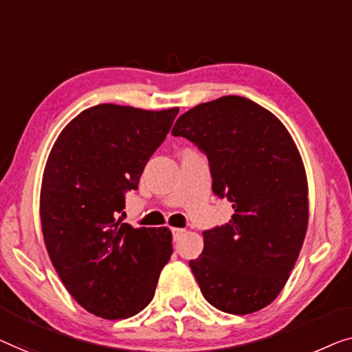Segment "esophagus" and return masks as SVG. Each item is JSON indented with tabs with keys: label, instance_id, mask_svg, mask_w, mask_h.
<instances>
[{
	"label": "esophagus",
	"instance_id": "esophagus-1",
	"mask_svg": "<svg viewBox=\"0 0 352 352\" xmlns=\"http://www.w3.org/2000/svg\"><path fill=\"white\" fill-rule=\"evenodd\" d=\"M183 232H185V230H182V228H174V230H172V236H174V241L180 239V236L183 234Z\"/></svg>",
	"mask_w": 352,
	"mask_h": 352
}]
</instances>
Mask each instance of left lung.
Instances as JSON below:
<instances>
[{"instance_id":"obj_1","label":"left lung","mask_w":352,"mask_h":352,"mask_svg":"<svg viewBox=\"0 0 352 352\" xmlns=\"http://www.w3.org/2000/svg\"><path fill=\"white\" fill-rule=\"evenodd\" d=\"M172 135L206 153L214 195L234 210L204 231L202 254L190 260L202 295L223 313L263 309L289 280L308 230V180L294 138L273 113L239 96L183 113Z\"/></svg>"}]
</instances>
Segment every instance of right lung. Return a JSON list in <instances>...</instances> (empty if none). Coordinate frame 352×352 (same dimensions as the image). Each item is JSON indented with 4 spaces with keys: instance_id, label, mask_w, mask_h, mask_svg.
<instances>
[{
    "instance_id": "1",
    "label": "right lung",
    "mask_w": 352,
    "mask_h": 352,
    "mask_svg": "<svg viewBox=\"0 0 352 352\" xmlns=\"http://www.w3.org/2000/svg\"><path fill=\"white\" fill-rule=\"evenodd\" d=\"M177 113L102 103L68 122L49 153L39 196L44 244L70 295L98 318L146 308L174 252L169 228H132L116 217Z\"/></svg>"
}]
</instances>
